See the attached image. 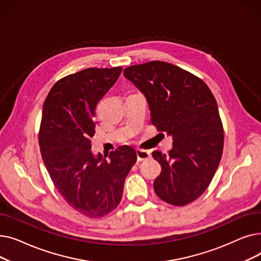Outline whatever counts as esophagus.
<instances>
[{
    "mask_svg": "<svg viewBox=\"0 0 261 261\" xmlns=\"http://www.w3.org/2000/svg\"><path fill=\"white\" fill-rule=\"evenodd\" d=\"M136 156H138V161H144L150 158V152L146 151V150H142V149H138L136 150Z\"/></svg>",
    "mask_w": 261,
    "mask_h": 261,
    "instance_id": "obj_1",
    "label": "esophagus"
}]
</instances>
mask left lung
Instances as JSON below:
<instances>
[{
    "label": "left lung",
    "instance_id": "1",
    "mask_svg": "<svg viewBox=\"0 0 261 261\" xmlns=\"http://www.w3.org/2000/svg\"><path fill=\"white\" fill-rule=\"evenodd\" d=\"M123 76L145 95L152 125L173 140L169 154L152 152L162 167L153 183L156 196L174 206L197 200L223 152V126L212 91L199 77L164 61L129 66Z\"/></svg>",
    "mask_w": 261,
    "mask_h": 261
}]
</instances>
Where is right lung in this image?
<instances>
[{
    "instance_id": "1",
    "label": "right lung",
    "mask_w": 261,
    "mask_h": 261,
    "mask_svg": "<svg viewBox=\"0 0 261 261\" xmlns=\"http://www.w3.org/2000/svg\"><path fill=\"white\" fill-rule=\"evenodd\" d=\"M122 71L90 67L65 76L50 89L43 105L39 146L50 179L66 203L89 218L114 211L136 152L120 146L109 160L94 155L95 108Z\"/></svg>"
}]
</instances>
